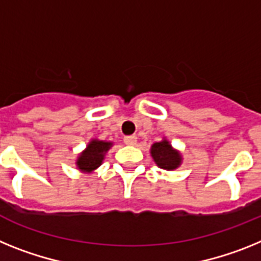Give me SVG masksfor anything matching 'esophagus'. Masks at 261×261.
<instances>
[{
	"mask_svg": "<svg viewBox=\"0 0 261 261\" xmlns=\"http://www.w3.org/2000/svg\"><path fill=\"white\" fill-rule=\"evenodd\" d=\"M123 142L127 146H134V144H137V137L135 135H130V137H124Z\"/></svg>",
	"mask_w": 261,
	"mask_h": 261,
	"instance_id": "34e87169",
	"label": "esophagus"
}]
</instances>
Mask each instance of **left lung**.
I'll return each mask as SVG.
<instances>
[{"instance_id":"8db88e82","label":"left lung","mask_w":261,"mask_h":261,"mask_svg":"<svg viewBox=\"0 0 261 261\" xmlns=\"http://www.w3.org/2000/svg\"><path fill=\"white\" fill-rule=\"evenodd\" d=\"M151 155L160 168L168 169V171L177 168L181 163L180 153L173 151L171 144L167 140L153 144L152 148H151Z\"/></svg>"}]
</instances>
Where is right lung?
<instances>
[{"label":"right lung","instance_id":"obj_1","mask_svg":"<svg viewBox=\"0 0 261 261\" xmlns=\"http://www.w3.org/2000/svg\"><path fill=\"white\" fill-rule=\"evenodd\" d=\"M112 143L102 142V140H93L90 142L87 149L80 155L77 160V167L83 172H90L93 169L98 168L102 164L103 155L110 148Z\"/></svg>","mask_w":261,"mask_h":261}]
</instances>
